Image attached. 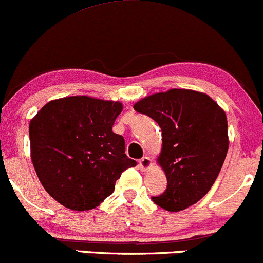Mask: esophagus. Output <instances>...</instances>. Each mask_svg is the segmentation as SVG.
<instances>
[{
  "instance_id": "esophagus-1",
  "label": "esophagus",
  "mask_w": 263,
  "mask_h": 263,
  "mask_svg": "<svg viewBox=\"0 0 263 263\" xmlns=\"http://www.w3.org/2000/svg\"><path fill=\"white\" fill-rule=\"evenodd\" d=\"M153 163H152V159L149 157H144L139 160V169L142 172H146L152 168Z\"/></svg>"
}]
</instances>
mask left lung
Instances as JSON below:
<instances>
[{
  "label": "left lung",
  "instance_id": "8db88e82",
  "mask_svg": "<svg viewBox=\"0 0 263 263\" xmlns=\"http://www.w3.org/2000/svg\"><path fill=\"white\" fill-rule=\"evenodd\" d=\"M138 112L159 124L163 134L158 164L168 187L154 203L179 212L202 199L216 182L228 152L227 117L204 92L171 89L140 99Z\"/></svg>",
  "mask_w": 263,
  "mask_h": 263
}]
</instances>
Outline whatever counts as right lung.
Segmentation results:
<instances>
[{
    "label": "right lung",
    "instance_id": "1",
    "mask_svg": "<svg viewBox=\"0 0 263 263\" xmlns=\"http://www.w3.org/2000/svg\"><path fill=\"white\" fill-rule=\"evenodd\" d=\"M120 101L91 97L51 100L30 121L31 160L42 187L72 211L98 207L125 169L137 165L112 132Z\"/></svg>",
    "mask_w": 263,
    "mask_h": 263
}]
</instances>
